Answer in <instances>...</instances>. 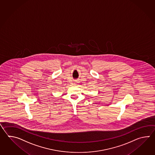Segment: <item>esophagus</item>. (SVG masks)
Listing matches in <instances>:
<instances>
[{
  "label": "esophagus",
  "instance_id": "1",
  "mask_svg": "<svg viewBox=\"0 0 155 155\" xmlns=\"http://www.w3.org/2000/svg\"><path fill=\"white\" fill-rule=\"evenodd\" d=\"M74 84H76V82H75V83H74Z\"/></svg>",
  "mask_w": 155,
  "mask_h": 155
}]
</instances>
